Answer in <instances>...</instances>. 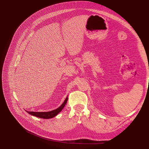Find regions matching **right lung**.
<instances>
[{
  "label": "right lung",
  "mask_w": 149,
  "mask_h": 149,
  "mask_svg": "<svg viewBox=\"0 0 149 149\" xmlns=\"http://www.w3.org/2000/svg\"><path fill=\"white\" fill-rule=\"evenodd\" d=\"M68 98L66 97L64 102L55 110L49 111V112H32V111H26V112H27L29 114L37 117V118H42V119H51L56 116L63 109V107H65L68 101Z\"/></svg>",
  "instance_id": "1"
}]
</instances>
